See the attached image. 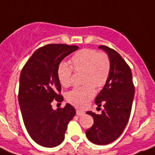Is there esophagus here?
<instances>
[{
    "label": "esophagus",
    "instance_id": "obj_1",
    "mask_svg": "<svg viewBox=\"0 0 155 155\" xmlns=\"http://www.w3.org/2000/svg\"><path fill=\"white\" fill-rule=\"evenodd\" d=\"M85 114V112L83 111H81V110H76V115H79V116H81V115H83Z\"/></svg>",
    "mask_w": 155,
    "mask_h": 155
}]
</instances>
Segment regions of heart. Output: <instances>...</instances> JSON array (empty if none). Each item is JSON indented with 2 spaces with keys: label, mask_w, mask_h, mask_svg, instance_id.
I'll return each mask as SVG.
<instances>
[{
  "label": "heart",
  "mask_w": 155,
  "mask_h": 155,
  "mask_svg": "<svg viewBox=\"0 0 155 155\" xmlns=\"http://www.w3.org/2000/svg\"><path fill=\"white\" fill-rule=\"evenodd\" d=\"M72 66L61 61L58 64L57 75L64 87L72 83L73 70L83 72L82 83L84 85L76 87L66 94V100L76 107H83L95 95V89L102 88L107 83L111 73V60L107 53L97 50L84 48L74 54L71 58Z\"/></svg>",
  "instance_id": "b5f03b06"
}]
</instances>
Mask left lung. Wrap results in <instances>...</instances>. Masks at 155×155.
I'll list each match as a JSON object with an SVG mask.
<instances>
[{
  "label": "left lung",
  "mask_w": 155,
  "mask_h": 155,
  "mask_svg": "<svg viewBox=\"0 0 155 155\" xmlns=\"http://www.w3.org/2000/svg\"><path fill=\"white\" fill-rule=\"evenodd\" d=\"M99 48L107 52L111 60V73L107 83L99 93L95 103L104 107L102 112L87 111L93 117L94 124L86 131L91 142L105 145L115 141L124 130L130 119L135 87L130 66L116 51L107 46Z\"/></svg>",
  "instance_id": "obj_1"
}]
</instances>
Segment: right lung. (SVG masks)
I'll list each match as a JSON object with an SVG mask.
<instances>
[{"label":"right lung","instance_id":"1","mask_svg":"<svg viewBox=\"0 0 155 155\" xmlns=\"http://www.w3.org/2000/svg\"><path fill=\"white\" fill-rule=\"evenodd\" d=\"M78 48L64 44H47L32 54L21 71L18 103L21 116L31 138L43 147L61 144L68 124L76 115V110L69 104L55 111L51 103L54 100H64L58 66Z\"/></svg>","mask_w":155,"mask_h":155}]
</instances>
